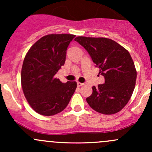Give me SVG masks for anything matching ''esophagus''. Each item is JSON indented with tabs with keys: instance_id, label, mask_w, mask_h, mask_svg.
Returning <instances> with one entry per match:
<instances>
[{
	"instance_id": "34e87169",
	"label": "esophagus",
	"mask_w": 152,
	"mask_h": 152,
	"mask_svg": "<svg viewBox=\"0 0 152 152\" xmlns=\"http://www.w3.org/2000/svg\"><path fill=\"white\" fill-rule=\"evenodd\" d=\"M83 85H84L83 83H81V82H77V86H78V87H81V86H82Z\"/></svg>"
}]
</instances>
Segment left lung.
<instances>
[{"instance_id": "obj_1", "label": "left lung", "mask_w": 152, "mask_h": 152, "mask_svg": "<svg viewBox=\"0 0 152 152\" xmlns=\"http://www.w3.org/2000/svg\"><path fill=\"white\" fill-rule=\"evenodd\" d=\"M88 52L104 83L93 86V93L86 99L92 109L112 115L122 110L129 101L135 87L137 72L128 50L114 40L104 37H77Z\"/></svg>"}]
</instances>
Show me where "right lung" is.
<instances>
[{"mask_svg": "<svg viewBox=\"0 0 152 152\" xmlns=\"http://www.w3.org/2000/svg\"><path fill=\"white\" fill-rule=\"evenodd\" d=\"M75 35L48 34L29 49L23 63L21 85L31 108L45 116L65 110L76 88V82L62 83L54 76L65 65L67 48Z\"/></svg>", "mask_w": 152, "mask_h": 152, "instance_id": "right-lung-1", "label": "right lung"}]
</instances>
